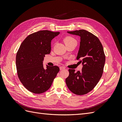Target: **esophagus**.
<instances>
[{"instance_id": "esophagus-1", "label": "esophagus", "mask_w": 122, "mask_h": 122, "mask_svg": "<svg viewBox=\"0 0 122 122\" xmlns=\"http://www.w3.org/2000/svg\"><path fill=\"white\" fill-rule=\"evenodd\" d=\"M60 69L61 70H62L65 69V67H63V66H61V67H60Z\"/></svg>"}]
</instances>
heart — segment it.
<instances>
[{
    "mask_svg": "<svg viewBox=\"0 0 122 122\" xmlns=\"http://www.w3.org/2000/svg\"><path fill=\"white\" fill-rule=\"evenodd\" d=\"M73 41H76L74 38H73V37H72V36H66V37H65L64 39V42L66 45Z\"/></svg>",
    "mask_w": 122,
    "mask_h": 122,
    "instance_id": "obj_1",
    "label": "heart"
}]
</instances>
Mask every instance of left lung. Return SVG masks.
I'll return each instance as SVG.
<instances>
[{
    "label": "left lung",
    "instance_id": "left-lung-1",
    "mask_svg": "<svg viewBox=\"0 0 122 122\" xmlns=\"http://www.w3.org/2000/svg\"><path fill=\"white\" fill-rule=\"evenodd\" d=\"M68 32L80 36L77 60L83 67L81 71L77 72L74 69H69L66 83L74 94L85 95L93 89L102 76L105 62L104 50L99 39L88 31L80 29Z\"/></svg>",
    "mask_w": 122,
    "mask_h": 122
}]
</instances>
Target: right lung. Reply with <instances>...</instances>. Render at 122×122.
<instances>
[{
    "mask_svg": "<svg viewBox=\"0 0 122 122\" xmlns=\"http://www.w3.org/2000/svg\"><path fill=\"white\" fill-rule=\"evenodd\" d=\"M60 32L40 30L28 36L21 43L16 54L18 76L23 86L35 94L47 91L60 71L56 66H47L43 62L46 54L51 51V42Z\"/></svg>",
    "mask_w": 122,
    "mask_h": 122,
    "instance_id": "1",
    "label": "right lung"
}]
</instances>
